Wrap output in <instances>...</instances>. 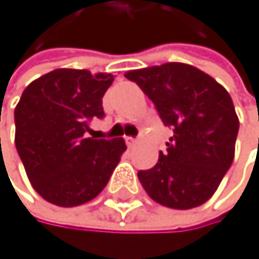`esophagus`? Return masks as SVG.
Instances as JSON below:
<instances>
[{"label":"esophagus","instance_id":"34e87169","mask_svg":"<svg viewBox=\"0 0 259 259\" xmlns=\"http://www.w3.org/2000/svg\"><path fill=\"white\" fill-rule=\"evenodd\" d=\"M124 141H126V146L128 147H135L138 144V139L133 138V136H126V138H124Z\"/></svg>","mask_w":259,"mask_h":259}]
</instances>
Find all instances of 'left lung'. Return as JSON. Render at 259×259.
Masks as SVG:
<instances>
[{"instance_id":"1","label":"left lung","mask_w":259,"mask_h":259,"mask_svg":"<svg viewBox=\"0 0 259 259\" xmlns=\"http://www.w3.org/2000/svg\"><path fill=\"white\" fill-rule=\"evenodd\" d=\"M173 130L166 152L138 178L152 200L189 210L205 203L231 168L239 118L229 93L198 68L168 62L124 73Z\"/></svg>"}]
</instances>
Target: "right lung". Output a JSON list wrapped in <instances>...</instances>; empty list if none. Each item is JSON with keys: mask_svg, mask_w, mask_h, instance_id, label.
<instances>
[{"mask_svg": "<svg viewBox=\"0 0 259 259\" xmlns=\"http://www.w3.org/2000/svg\"><path fill=\"white\" fill-rule=\"evenodd\" d=\"M112 73L57 68L31 81L14 110L16 149L35 191L57 206L93 200L124 150L123 138L94 139Z\"/></svg>", "mask_w": 259, "mask_h": 259, "instance_id": "obj_1", "label": "right lung"}]
</instances>
